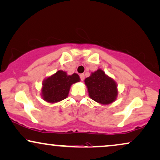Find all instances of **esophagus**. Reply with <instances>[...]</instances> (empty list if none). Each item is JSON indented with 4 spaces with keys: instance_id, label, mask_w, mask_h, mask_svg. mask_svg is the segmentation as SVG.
Returning a JSON list of instances; mask_svg holds the SVG:
<instances>
[{
    "instance_id": "34e87169",
    "label": "esophagus",
    "mask_w": 160,
    "mask_h": 160,
    "mask_svg": "<svg viewBox=\"0 0 160 160\" xmlns=\"http://www.w3.org/2000/svg\"><path fill=\"white\" fill-rule=\"evenodd\" d=\"M80 80H81L82 81H83L84 78H85V76H84L83 74H81L80 75Z\"/></svg>"
}]
</instances>
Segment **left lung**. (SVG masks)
Listing matches in <instances>:
<instances>
[{
    "mask_svg": "<svg viewBox=\"0 0 160 160\" xmlns=\"http://www.w3.org/2000/svg\"><path fill=\"white\" fill-rule=\"evenodd\" d=\"M84 82L88 95L93 101L101 104L107 105L116 100L118 94L117 83L102 69L98 68L95 72H92Z\"/></svg>",
    "mask_w": 160,
    "mask_h": 160,
    "instance_id": "obj_1",
    "label": "left lung"
}]
</instances>
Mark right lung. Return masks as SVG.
Segmentation results:
<instances>
[{
	"instance_id": "add662e5",
	"label": "right lung",
	"mask_w": 160,
	"mask_h": 160,
	"mask_svg": "<svg viewBox=\"0 0 160 160\" xmlns=\"http://www.w3.org/2000/svg\"><path fill=\"white\" fill-rule=\"evenodd\" d=\"M80 80L78 74L68 75L62 70L57 71L55 74L43 80L42 87V97L48 103H57L68 97L72 84Z\"/></svg>"
}]
</instances>
